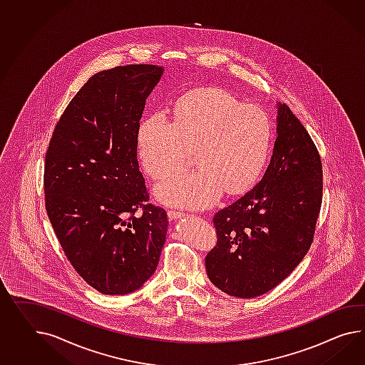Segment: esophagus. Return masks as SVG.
Here are the masks:
<instances>
[{
	"label": "esophagus",
	"mask_w": 365,
	"mask_h": 365,
	"mask_svg": "<svg viewBox=\"0 0 365 365\" xmlns=\"http://www.w3.org/2000/svg\"><path fill=\"white\" fill-rule=\"evenodd\" d=\"M184 215H185V213H182V212L178 210V209H169L168 210V217L170 220H176V218H180V217H182Z\"/></svg>",
	"instance_id": "esophagus-1"
}]
</instances>
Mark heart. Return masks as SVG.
Segmentation results:
<instances>
[{
    "mask_svg": "<svg viewBox=\"0 0 365 365\" xmlns=\"http://www.w3.org/2000/svg\"><path fill=\"white\" fill-rule=\"evenodd\" d=\"M271 124L257 107H246L222 91L204 90L178 101L175 120L164 113L150 115L139 131V153L155 180L187 168L196 153L200 169L158 187L169 204L204 207L222 190L229 195L252 187L269 156Z\"/></svg>",
    "mask_w": 365,
    "mask_h": 365,
    "instance_id": "heart-1",
    "label": "heart"
}]
</instances>
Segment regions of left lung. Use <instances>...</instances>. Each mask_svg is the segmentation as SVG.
Returning <instances> with one entry per match:
<instances>
[{"mask_svg":"<svg viewBox=\"0 0 365 365\" xmlns=\"http://www.w3.org/2000/svg\"><path fill=\"white\" fill-rule=\"evenodd\" d=\"M277 140L261 181L213 217L217 243L209 279L226 294L254 298L286 279L311 247L323 200L318 148L287 104L278 106Z\"/></svg>","mask_w":365,"mask_h":365,"instance_id":"8db88e82","label":"left lung"}]
</instances>
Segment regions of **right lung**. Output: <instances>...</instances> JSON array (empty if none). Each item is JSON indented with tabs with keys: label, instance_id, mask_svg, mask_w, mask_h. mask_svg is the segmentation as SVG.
<instances>
[{
	"label": "right lung",
	"instance_id": "right-lung-1",
	"mask_svg": "<svg viewBox=\"0 0 365 365\" xmlns=\"http://www.w3.org/2000/svg\"><path fill=\"white\" fill-rule=\"evenodd\" d=\"M161 74L158 66L127 65L91 76L48 143V220L74 270L106 295L140 289L165 243L167 212L148 202L136 156L145 101Z\"/></svg>",
	"mask_w": 365,
	"mask_h": 365
}]
</instances>
